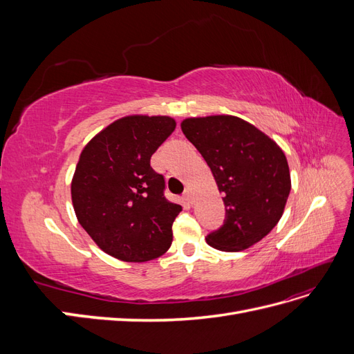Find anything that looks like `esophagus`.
I'll return each mask as SVG.
<instances>
[{
	"mask_svg": "<svg viewBox=\"0 0 354 354\" xmlns=\"http://www.w3.org/2000/svg\"><path fill=\"white\" fill-rule=\"evenodd\" d=\"M185 199H186L189 203L194 202V196H192V190H190V189H186V190H185Z\"/></svg>",
	"mask_w": 354,
	"mask_h": 354,
	"instance_id": "34e87169",
	"label": "esophagus"
}]
</instances>
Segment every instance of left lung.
Wrapping results in <instances>:
<instances>
[{"instance_id":"left-lung-1","label":"left lung","mask_w":354,"mask_h":354,"mask_svg":"<svg viewBox=\"0 0 354 354\" xmlns=\"http://www.w3.org/2000/svg\"><path fill=\"white\" fill-rule=\"evenodd\" d=\"M181 131L207 160L226 207L224 224L208 234L207 243L236 252L260 242L281 220L291 192L282 149L232 115L187 118Z\"/></svg>"}]
</instances>
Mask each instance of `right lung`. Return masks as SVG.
I'll use <instances>...</instances> for the list:
<instances>
[{
	"label": "right lung",
	"mask_w": 354,
	"mask_h": 354,
	"mask_svg": "<svg viewBox=\"0 0 354 354\" xmlns=\"http://www.w3.org/2000/svg\"><path fill=\"white\" fill-rule=\"evenodd\" d=\"M174 128L169 116H124L80 155L71 185L75 214L99 248L118 260L151 261L173 242L181 207L164 196V176L151 158Z\"/></svg>",
	"instance_id": "right-lung-1"
}]
</instances>
